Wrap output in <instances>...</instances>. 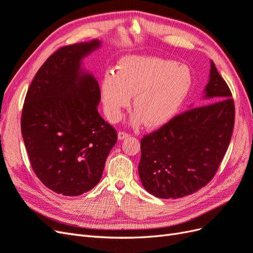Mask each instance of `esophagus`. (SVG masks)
Here are the masks:
<instances>
[{
	"label": "esophagus",
	"instance_id": "obj_1",
	"mask_svg": "<svg viewBox=\"0 0 253 253\" xmlns=\"http://www.w3.org/2000/svg\"><path fill=\"white\" fill-rule=\"evenodd\" d=\"M128 136H129V134L126 133V132H125V131H119V133H118V138H119L120 140L126 138V137H128Z\"/></svg>",
	"mask_w": 253,
	"mask_h": 253
}]
</instances>
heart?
Returning <instances> with one entry per match:
<instances>
[{"label": "heart", "mask_w": 253, "mask_h": 253, "mask_svg": "<svg viewBox=\"0 0 253 253\" xmlns=\"http://www.w3.org/2000/svg\"><path fill=\"white\" fill-rule=\"evenodd\" d=\"M191 83L192 75L185 64L156 57H126L120 60L117 73L109 71L103 76L104 113L109 120H119L122 111L131 103V95L135 94L132 124L145 120L148 126H160L177 113Z\"/></svg>", "instance_id": "1"}]
</instances>
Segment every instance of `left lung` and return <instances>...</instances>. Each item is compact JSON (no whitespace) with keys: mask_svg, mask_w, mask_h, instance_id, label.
<instances>
[{"mask_svg":"<svg viewBox=\"0 0 253 253\" xmlns=\"http://www.w3.org/2000/svg\"><path fill=\"white\" fill-rule=\"evenodd\" d=\"M205 91L210 103L176 115L141 138L139 176L156 197L196 192L212 180L226 154L234 126V100L213 61Z\"/></svg>","mask_w":253,"mask_h":253,"instance_id":"obj_1","label":"left lung"}]
</instances>
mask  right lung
<instances>
[{"label": "right lung", "instance_id": "add662e5", "mask_svg": "<svg viewBox=\"0 0 253 253\" xmlns=\"http://www.w3.org/2000/svg\"><path fill=\"white\" fill-rule=\"evenodd\" d=\"M100 42L60 47L36 74L24 100L21 131L36 175L45 187L77 196L101 179L117 132L98 113L100 88L80 61Z\"/></svg>", "mask_w": 253, "mask_h": 253}]
</instances>
